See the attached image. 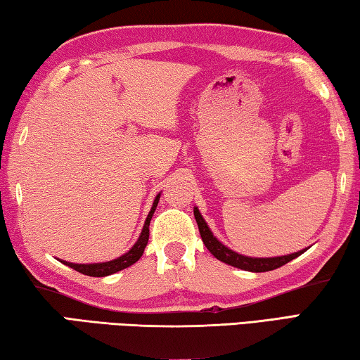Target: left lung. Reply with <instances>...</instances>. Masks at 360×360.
Segmentation results:
<instances>
[{"mask_svg":"<svg viewBox=\"0 0 360 360\" xmlns=\"http://www.w3.org/2000/svg\"><path fill=\"white\" fill-rule=\"evenodd\" d=\"M193 216H195V221L198 224L200 235H202L203 245L206 246V249H208V251L214 255L217 260H221L224 264L231 265L235 268H240V270L252 271V273L276 270V268L285 265L290 260H294L308 249L304 248L302 251L292 252L288 255H276V257H249V255L238 254L236 251H233V249L227 248L222 241H219L216 238L214 233H212L211 229L208 227V224H206V221L203 219L202 212H200L198 206H193Z\"/></svg>","mask_w":360,"mask_h":360,"instance_id":"1","label":"left lung"}]
</instances>
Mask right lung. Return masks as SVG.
Wrapping results in <instances>:
<instances>
[{
	"instance_id": "1",
	"label": "right lung",
	"mask_w": 360,
	"mask_h": 360,
	"mask_svg": "<svg viewBox=\"0 0 360 360\" xmlns=\"http://www.w3.org/2000/svg\"><path fill=\"white\" fill-rule=\"evenodd\" d=\"M160 193L162 192H158L155 195L154 202H152L150 211H149L148 217H146L144 225H143V230H141V233H139L138 240L135 241V245H133L125 254H122L120 257L112 259V260H108V262H98V264H72V262H66V260H62V259H58V260L62 262V264H65L66 266L72 268V270L82 273V275L96 276V278L114 275V273H117L120 270H125V268H129L130 265L136 264V262L141 259V255L144 252L146 246H148V241H149V224H150L152 216H154V212H155V208H157V205H158V200H160Z\"/></svg>"
}]
</instances>
